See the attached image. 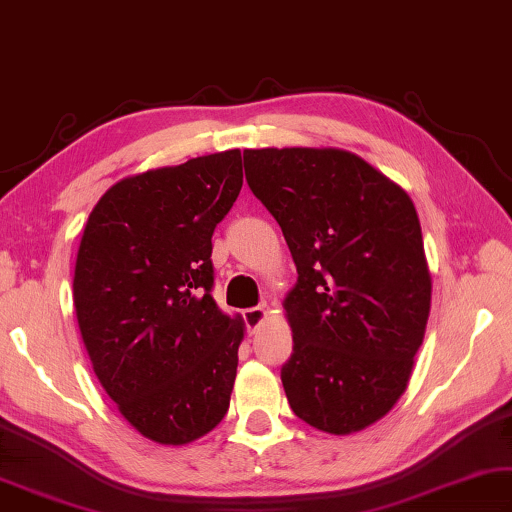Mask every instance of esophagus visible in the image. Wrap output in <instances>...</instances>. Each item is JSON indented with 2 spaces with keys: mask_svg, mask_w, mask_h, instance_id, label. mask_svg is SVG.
Returning a JSON list of instances; mask_svg holds the SVG:
<instances>
[{
  "mask_svg": "<svg viewBox=\"0 0 512 512\" xmlns=\"http://www.w3.org/2000/svg\"><path fill=\"white\" fill-rule=\"evenodd\" d=\"M245 324H247V330H249V335H254L258 328H261L263 324H265V319H267V310L265 308H249V310H245Z\"/></svg>",
  "mask_w": 512,
  "mask_h": 512,
  "instance_id": "esophagus-1",
  "label": "esophagus"
}]
</instances>
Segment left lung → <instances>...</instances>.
Segmentation results:
<instances>
[{
  "mask_svg": "<svg viewBox=\"0 0 512 512\" xmlns=\"http://www.w3.org/2000/svg\"><path fill=\"white\" fill-rule=\"evenodd\" d=\"M245 173L299 272L283 299L285 396L319 432H362L407 391L425 339L432 272L416 206L342 148L245 150Z\"/></svg>",
  "mask_w": 512,
  "mask_h": 512,
  "instance_id": "left-lung-1",
  "label": "left lung"
}]
</instances>
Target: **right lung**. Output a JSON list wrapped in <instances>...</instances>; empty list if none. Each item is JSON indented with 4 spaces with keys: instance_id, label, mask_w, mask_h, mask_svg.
I'll return each instance as SVG.
<instances>
[{
    "instance_id": "right-lung-1",
    "label": "right lung",
    "mask_w": 512,
    "mask_h": 512,
    "mask_svg": "<svg viewBox=\"0 0 512 512\" xmlns=\"http://www.w3.org/2000/svg\"><path fill=\"white\" fill-rule=\"evenodd\" d=\"M240 188V150L150 168L107 188L83 229L80 337L107 396L152 443H193L229 409L245 321L211 297V236Z\"/></svg>"
}]
</instances>
